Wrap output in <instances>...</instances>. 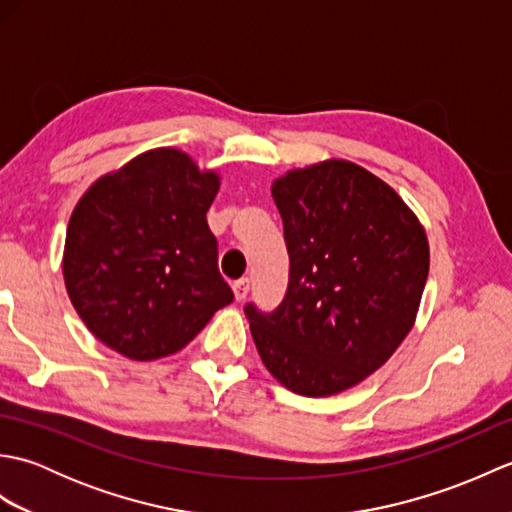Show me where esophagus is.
Instances as JSON below:
<instances>
[{"label": "esophagus", "instance_id": "34e87169", "mask_svg": "<svg viewBox=\"0 0 512 512\" xmlns=\"http://www.w3.org/2000/svg\"><path fill=\"white\" fill-rule=\"evenodd\" d=\"M248 290H250V281H248V277H242V279L233 281V295H235V299H237V301H244V299H246V295H248Z\"/></svg>", "mask_w": 512, "mask_h": 512}]
</instances>
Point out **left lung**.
I'll return each mask as SVG.
<instances>
[{
    "instance_id": "1",
    "label": "left lung",
    "mask_w": 512,
    "mask_h": 512,
    "mask_svg": "<svg viewBox=\"0 0 512 512\" xmlns=\"http://www.w3.org/2000/svg\"><path fill=\"white\" fill-rule=\"evenodd\" d=\"M290 277L273 312L244 308L257 352L281 385L332 396L361 383L409 334L429 275L416 213L350 160L273 182Z\"/></svg>"
}]
</instances>
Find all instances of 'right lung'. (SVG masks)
Wrapping results in <instances>:
<instances>
[{"mask_svg":"<svg viewBox=\"0 0 512 512\" xmlns=\"http://www.w3.org/2000/svg\"><path fill=\"white\" fill-rule=\"evenodd\" d=\"M220 176L160 147L96 180L74 206L63 279L88 330L132 361L193 341L233 301L206 224Z\"/></svg>","mask_w":512,"mask_h":512,"instance_id":"right-lung-1","label":"right lung"}]
</instances>
